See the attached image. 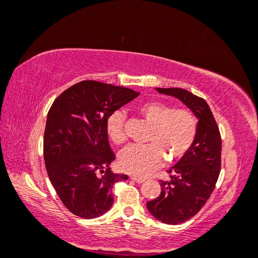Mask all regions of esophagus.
Wrapping results in <instances>:
<instances>
[{"label":"esophagus","instance_id":"1","mask_svg":"<svg viewBox=\"0 0 258 258\" xmlns=\"http://www.w3.org/2000/svg\"><path fill=\"white\" fill-rule=\"evenodd\" d=\"M131 179L134 180V182H136V183H142V182H145V178H142V177H136V176H131Z\"/></svg>","mask_w":258,"mask_h":258}]
</instances>
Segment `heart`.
Returning a JSON list of instances; mask_svg holds the SVG:
<instances>
[{
	"label": "heart",
	"mask_w": 258,
	"mask_h": 258,
	"mask_svg": "<svg viewBox=\"0 0 258 258\" xmlns=\"http://www.w3.org/2000/svg\"><path fill=\"white\" fill-rule=\"evenodd\" d=\"M140 113L153 126L146 146H131L119 155L121 170L134 176H147L162 166L166 156L175 162L191 148L197 134V120L191 111L176 109L160 102H148L140 106ZM125 116L114 111L106 121L110 140L122 145L127 139L124 130Z\"/></svg>",
	"instance_id": "heart-1"
}]
</instances>
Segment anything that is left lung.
I'll use <instances>...</instances> for the list:
<instances>
[{"label":"left lung","instance_id":"8db88e82","mask_svg":"<svg viewBox=\"0 0 258 258\" xmlns=\"http://www.w3.org/2000/svg\"><path fill=\"white\" fill-rule=\"evenodd\" d=\"M190 109L198 119L197 134L185 155L170 169V180H161V195L147 203L154 218L168 225H178L195 217L214 190L221 167V138L205 99L182 88H156Z\"/></svg>","mask_w":258,"mask_h":258}]
</instances>
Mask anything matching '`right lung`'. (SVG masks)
Returning a JSON list of instances; mask_svg holds the SVG:
<instances>
[{
    "mask_svg": "<svg viewBox=\"0 0 258 258\" xmlns=\"http://www.w3.org/2000/svg\"><path fill=\"white\" fill-rule=\"evenodd\" d=\"M139 96L124 87L82 81L64 90L48 111L44 160L49 180L63 205L83 219L111 209V189L127 175L114 174L106 121L114 111Z\"/></svg>",
    "mask_w": 258,
    "mask_h": 258,
    "instance_id": "right-lung-1",
    "label": "right lung"
}]
</instances>
